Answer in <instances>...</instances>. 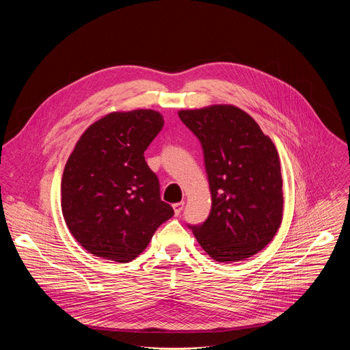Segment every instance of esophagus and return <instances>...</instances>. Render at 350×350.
I'll list each match as a JSON object with an SVG mask.
<instances>
[{
  "mask_svg": "<svg viewBox=\"0 0 350 350\" xmlns=\"http://www.w3.org/2000/svg\"><path fill=\"white\" fill-rule=\"evenodd\" d=\"M183 208H184V202H178V204H174L173 205V211H174V215L178 216L181 212H183Z\"/></svg>",
  "mask_w": 350,
  "mask_h": 350,
  "instance_id": "esophagus-1",
  "label": "esophagus"
}]
</instances>
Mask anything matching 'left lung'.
<instances>
[{"label": "left lung", "mask_w": 350, "mask_h": 350, "mask_svg": "<svg viewBox=\"0 0 350 350\" xmlns=\"http://www.w3.org/2000/svg\"><path fill=\"white\" fill-rule=\"evenodd\" d=\"M202 144L212 193L211 215L189 226L216 262H239L269 245L282 221V177L275 145L234 105L180 111Z\"/></svg>", "instance_id": "8db88e82"}]
</instances>
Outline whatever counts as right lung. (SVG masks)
Returning a JSON list of instances; mask_svg holds the SVG:
<instances>
[{
  "label": "right lung",
  "instance_id": "right-lung-1",
  "mask_svg": "<svg viewBox=\"0 0 350 350\" xmlns=\"http://www.w3.org/2000/svg\"><path fill=\"white\" fill-rule=\"evenodd\" d=\"M163 123L152 109L112 112L77 141L64 170L61 206L69 231L91 255L131 262L174 215L144 158Z\"/></svg>",
  "mask_w": 350,
  "mask_h": 350
}]
</instances>
